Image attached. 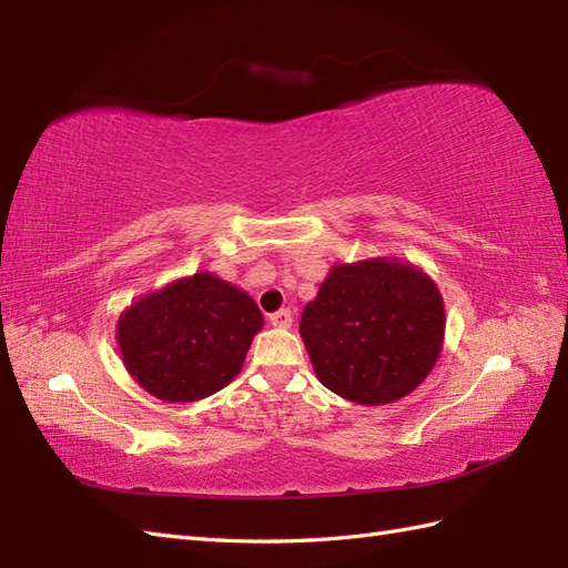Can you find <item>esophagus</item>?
<instances>
[{
	"instance_id": "34e87169",
	"label": "esophagus",
	"mask_w": 568,
	"mask_h": 568,
	"mask_svg": "<svg viewBox=\"0 0 568 568\" xmlns=\"http://www.w3.org/2000/svg\"><path fill=\"white\" fill-rule=\"evenodd\" d=\"M293 322H295V317H293L291 310H277V312H273V315H271V324H273V327L291 329Z\"/></svg>"
}]
</instances>
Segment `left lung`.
I'll return each mask as SVG.
<instances>
[{"instance_id": "8db88e82", "label": "left lung", "mask_w": 568, "mask_h": 568, "mask_svg": "<svg viewBox=\"0 0 568 568\" xmlns=\"http://www.w3.org/2000/svg\"><path fill=\"white\" fill-rule=\"evenodd\" d=\"M444 327L437 283L400 258L332 265L300 317L320 383L358 405L413 393L437 364Z\"/></svg>"}]
</instances>
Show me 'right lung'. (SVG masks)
Masks as SVG:
<instances>
[{
    "instance_id": "right-lung-1",
    "label": "right lung",
    "mask_w": 568,
    "mask_h": 568,
    "mask_svg": "<svg viewBox=\"0 0 568 568\" xmlns=\"http://www.w3.org/2000/svg\"><path fill=\"white\" fill-rule=\"evenodd\" d=\"M263 315L248 293L200 271L131 303L116 322L129 376L165 403H195L232 383Z\"/></svg>"
}]
</instances>
